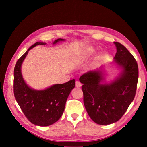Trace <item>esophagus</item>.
I'll return each instance as SVG.
<instances>
[{
    "label": "esophagus",
    "instance_id": "1",
    "mask_svg": "<svg viewBox=\"0 0 147 147\" xmlns=\"http://www.w3.org/2000/svg\"><path fill=\"white\" fill-rule=\"evenodd\" d=\"M75 84H76V87H77V88H80V87L82 86V84L79 81H76Z\"/></svg>",
    "mask_w": 147,
    "mask_h": 147
}]
</instances>
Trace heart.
Wrapping results in <instances>:
<instances>
[{
	"mask_svg": "<svg viewBox=\"0 0 147 147\" xmlns=\"http://www.w3.org/2000/svg\"><path fill=\"white\" fill-rule=\"evenodd\" d=\"M94 51V50L92 49V48H89L86 50V54H87V55H89V54H91V53H93Z\"/></svg>",
	"mask_w": 147,
	"mask_h": 147,
	"instance_id": "obj_1",
	"label": "heart"
}]
</instances>
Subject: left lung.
<instances>
[{
	"label": "left lung",
	"instance_id": "1",
	"mask_svg": "<svg viewBox=\"0 0 147 147\" xmlns=\"http://www.w3.org/2000/svg\"><path fill=\"white\" fill-rule=\"evenodd\" d=\"M117 53L114 59L123 68L121 76L113 82L101 84V71H90L80 77L84 93V104L94 123L107 125L118 121L135 97L138 84V65L128 49L114 42Z\"/></svg>",
	"mask_w": 147,
	"mask_h": 147
}]
</instances>
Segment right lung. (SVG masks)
Segmentation results:
<instances>
[{"instance_id":"add662e5","label":"right lung","mask_w":147,"mask_h":147,"mask_svg":"<svg viewBox=\"0 0 147 147\" xmlns=\"http://www.w3.org/2000/svg\"><path fill=\"white\" fill-rule=\"evenodd\" d=\"M64 39H58L54 44ZM37 42L30 47L16 64L14 68L13 93L16 100L27 119L32 124L47 126L56 123L63 113L69 94L75 86L73 79L63 84H55L42 91L32 89L26 85L22 77L21 66L28 51L38 45Z\"/></svg>"}]
</instances>
